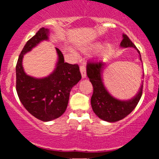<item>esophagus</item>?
<instances>
[{
	"label": "esophagus",
	"mask_w": 159,
	"mask_h": 159,
	"mask_svg": "<svg viewBox=\"0 0 159 159\" xmlns=\"http://www.w3.org/2000/svg\"><path fill=\"white\" fill-rule=\"evenodd\" d=\"M80 71H81V77L83 78H86V68L84 65H81L80 66Z\"/></svg>",
	"instance_id": "34e87169"
}]
</instances>
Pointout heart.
I'll list each match as a JSON object with an SVG mask.
<instances>
[{"instance_id":"1","label":"heart","mask_w":159,"mask_h":159,"mask_svg":"<svg viewBox=\"0 0 159 159\" xmlns=\"http://www.w3.org/2000/svg\"><path fill=\"white\" fill-rule=\"evenodd\" d=\"M100 46H101V44H100V42H96V43H95V44H93V45L90 46V47L83 48L82 51L83 52H88V51H89V50L97 49V48H100ZM113 48H114L113 45H112L111 44H106V45L103 47V50L101 51V53H100L101 56H103V57H107V56H108L109 55H111V53L112 52V51H113Z\"/></svg>"}]
</instances>
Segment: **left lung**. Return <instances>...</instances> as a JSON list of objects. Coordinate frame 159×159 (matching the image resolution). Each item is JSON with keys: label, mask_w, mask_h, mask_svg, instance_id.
I'll return each mask as SVG.
<instances>
[{"label": "left lung", "mask_w": 159, "mask_h": 159, "mask_svg": "<svg viewBox=\"0 0 159 159\" xmlns=\"http://www.w3.org/2000/svg\"><path fill=\"white\" fill-rule=\"evenodd\" d=\"M121 46L124 48L133 47L136 48L126 34H123ZM140 59L141 60V57ZM104 63L102 61H89L87 64V75L93 86V93L91 97L92 107L94 113L100 118L110 122H115L125 118L134 110L141 98L143 84L137 95L130 100L121 101L117 100L108 93L103 85L101 78Z\"/></svg>", "instance_id": "left-lung-1"}]
</instances>
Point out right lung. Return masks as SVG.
I'll list each match as a JSON object with an SVG mask.
<instances>
[{
  "label": "right lung",
  "instance_id": "obj_1",
  "mask_svg": "<svg viewBox=\"0 0 159 159\" xmlns=\"http://www.w3.org/2000/svg\"><path fill=\"white\" fill-rule=\"evenodd\" d=\"M48 30L42 27L25 44L16 64V92L24 107L33 116L43 121L61 116L67 107L70 92L81 80L78 64L64 62L63 53L56 48L59 59L54 72L47 78L38 79L28 76L23 70V55L40 41L48 39Z\"/></svg>",
  "mask_w": 159,
  "mask_h": 159
}]
</instances>
